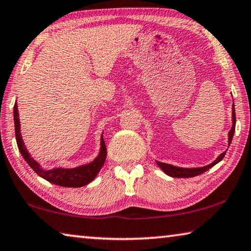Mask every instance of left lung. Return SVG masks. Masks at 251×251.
I'll return each instance as SVG.
<instances>
[{"mask_svg":"<svg viewBox=\"0 0 251 251\" xmlns=\"http://www.w3.org/2000/svg\"><path fill=\"white\" fill-rule=\"evenodd\" d=\"M235 126H236V113H235V104H232V126L229 132H228V146H230L232 137H234L235 133ZM226 154V151L223 152L221 155H218V157L215 160L213 163H210L206 166H203V168H193V169H188V168H177V166L171 165L168 163H162V162L156 161V164L160 166V169L163 171L165 174H168L169 176L172 177H194L200 175L201 173L206 172V171L209 170L210 168H213L214 165H216L218 162H221L224 156Z\"/></svg>","mask_w":251,"mask_h":251,"instance_id":"obj_1","label":"left lung"}]
</instances>
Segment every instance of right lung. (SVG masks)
I'll return each mask as SVG.
<instances>
[{
  "label": "right lung",
  "mask_w": 251,
  "mask_h": 251,
  "mask_svg": "<svg viewBox=\"0 0 251 251\" xmlns=\"http://www.w3.org/2000/svg\"><path fill=\"white\" fill-rule=\"evenodd\" d=\"M14 126H15V137L17 147L21 154L23 155L24 160L27 162L28 165L34 170V172L39 176L43 177L46 181L50 182L56 185L64 186V187H81L85 186L87 184L94 181L96 178L97 174L102 168L107 157V148L103 141L102 135H101V142H100V152L96 159L90 162V163L80 165L78 168L74 169H64V168H55L52 170H44L41 165H39L36 161H35L25 148V144L23 142L21 135V125L19 119V110H17V104H14Z\"/></svg>",
  "instance_id": "add662e5"
}]
</instances>
